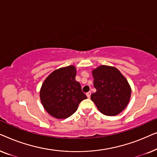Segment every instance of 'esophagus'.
Segmentation results:
<instances>
[{
  "instance_id": "obj_1",
  "label": "esophagus",
  "mask_w": 157,
  "mask_h": 157,
  "mask_svg": "<svg viewBox=\"0 0 157 157\" xmlns=\"http://www.w3.org/2000/svg\"><path fill=\"white\" fill-rule=\"evenodd\" d=\"M86 96H87V97L89 98L90 96H91V91H89V92H88V93H86Z\"/></svg>"
}]
</instances>
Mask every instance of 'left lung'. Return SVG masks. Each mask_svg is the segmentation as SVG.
<instances>
[{"label": "left lung", "mask_w": 157, "mask_h": 157, "mask_svg": "<svg viewBox=\"0 0 157 157\" xmlns=\"http://www.w3.org/2000/svg\"><path fill=\"white\" fill-rule=\"evenodd\" d=\"M92 75L96 91L91 101L103 114L118 115L130 100L132 90L126 78L117 68L104 65L94 69Z\"/></svg>", "instance_id": "1"}]
</instances>
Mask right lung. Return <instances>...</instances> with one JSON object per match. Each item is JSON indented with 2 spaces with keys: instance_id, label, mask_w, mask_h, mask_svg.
Listing matches in <instances>:
<instances>
[{
  "instance_id": "1",
  "label": "right lung",
  "mask_w": 157,
  "mask_h": 157,
  "mask_svg": "<svg viewBox=\"0 0 157 157\" xmlns=\"http://www.w3.org/2000/svg\"><path fill=\"white\" fill-rule=\"evenodd\" d=\"M76 69L68 66L55 70L46 78L40 91L44 109L56 119H66L76 112L78 104L87 98L76 81Z\"/></svg>"
}]
</instances>
